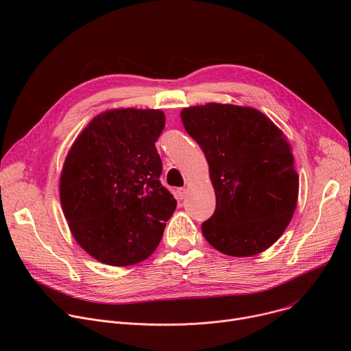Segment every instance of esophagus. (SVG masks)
Instances as JSON below:
<instances>
[{
	"label": "esophagus",
	"mask_w": 351,
	"mask_h": 351,
	"mask_svg": "<svg viewBox=\"0 0 351 351\" xmlns=\"http://www.w3.org/2000/svg\"><path fill=\"white\" fill-rule=\"evenodd\" d=\"M185 195H186V190H185V188H177V190H176V197H177L178 199H182Z\"/></svg>",
	"instance_id": "obj_1"
}]
</instances>
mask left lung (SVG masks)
Returning a JSON list of instances; mask_svg holds the SVG:
<instances>
[{"instance_id": "1", "label": "left lung", "mask_w": 351, "mask_h": 351, "mask_svg": "<svg viewBox=\"0 0 351 351\" xmlns=\"http://www.w3.org/2000/svg\"><path fill=\"white\" fill-rule=\"evenodd\" d=\"M186 133L202 149L217 209L202 223L208 243L233 257L271 247L296 208L300 177L282 130L252 106L209 102L184 108Z\"/></svg>"}]
</instances>
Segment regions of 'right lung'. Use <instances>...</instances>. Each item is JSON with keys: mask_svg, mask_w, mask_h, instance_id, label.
Listing matches in <instances>:
<instances>
[{"mask_svg": "<svg viewBox=\"0 0 351 351\" xmlns=\"http://www.w3.org/2000/svg\"><path fill=\"white\" fill-rule=\"evenodd\" d=\"M160 110L98 114L71 145L60 174V202L77 243L95 260L126 267L158 246L177 201L160 182L154 146Z\"/></svg>", "mask_w": 351, "mask_h": 351, "instance_id": "1", "label": "right lung"}]
</instances>
